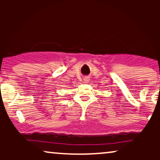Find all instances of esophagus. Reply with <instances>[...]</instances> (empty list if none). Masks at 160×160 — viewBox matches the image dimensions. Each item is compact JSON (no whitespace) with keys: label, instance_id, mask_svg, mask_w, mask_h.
<instances>
[{"label":"esophagus","instance_id":"esophagus-1","mask_svg":"<svg viewBox=\"0 0 160 160\" xmlns=\"http://www.w3.org/2000/svg\"><path fill=\"white\" fill-rule=\"evenodd\" d=\"M84 81H85V82H88V78H85V79H84Z\"/></svg>","mask_w":160,"mask_h":160}]
</instances>
